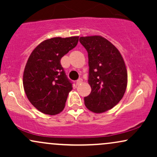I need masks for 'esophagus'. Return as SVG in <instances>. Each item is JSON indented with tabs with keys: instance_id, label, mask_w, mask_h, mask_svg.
I'll list each match as a JSON object with an SVG mask.
<instances>
[{
	"instance_id": "1",
	"label": "esophagus",
	"mask_w": 157,
	"mask_h": 157,
	"mask_svg": "<svg viewBox=\"0 0 157 157\" xmlns=\"http://www.w3.org/2000/svg\"><path fill=\"white\" fill-rule=\"evenodd\" d=\"M82 78H79L78 80H77V82H76V84L77 85V86H79V85L82 83Z\"/></svg>"
}]
</instances>
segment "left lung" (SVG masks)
<instances>
[{
    "mask_svg": "<svg viewBox=\"0 0 157 157\" xmlns=\"http://www.w3.org/2000/svg\"><path fill=\"white\" fill-rule=\"evenodd\" d=\"M88 52L89 84L91 91L85 105L94 113L112 109L122 100L127 87V70L121 54L101 36L80 37Z\"/></svg>",
    "mask_w": 157,
    "mask_h": 157,
    "instance_id": "left-lung-1",
    "label": "left lung"
}]
</instances>
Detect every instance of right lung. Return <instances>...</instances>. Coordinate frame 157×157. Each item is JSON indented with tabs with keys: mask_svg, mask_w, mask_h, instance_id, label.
<instances>
[{
	"mask_svg": "<svg viewBox=\"0 0 157 157\" xmlns=\"http://www.w3.org/2000/svg\"><path fill=\"white\" fill-rule=\"evenodd\" d=\"M79 37H54L36 47L29 57L23 83L27 98L42 113L55 115L63 111L72 82L60 60L77 46Z\"/></svg>",
	"mask_w": 157,
	"mask_h": 157,
	"instance_id": "obj_1",
	"label": "right lung"
}]
</instances>
